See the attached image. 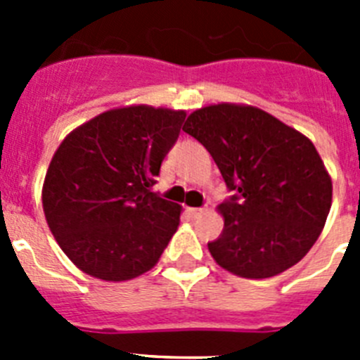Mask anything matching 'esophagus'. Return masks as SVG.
<instances>
[{
    "label": "esophagus",
    "mask_w": 360,
    "mask_h": 360,
    "mask_svg": "<svg viewBox=\"0 0 360 360\" xmlns=\"http://www.w3.org/2000/svg\"><path fill=\"white\" fill-rule=\"evenodd\" d=\"M203 209H195V207H187V214L191 216V218H198V216H202Z\"/></svg>",
    "instance_id": "1"
}]
</instances>
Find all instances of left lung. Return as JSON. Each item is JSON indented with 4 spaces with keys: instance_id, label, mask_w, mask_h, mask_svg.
<instances>
[{
    "instance_id": "left-lung-1",
    "label": "left lung",
    "mask_w": 360,
    "mask_h": 360,
    "mask_svg": "<svg viewBox=\"0 0 360 360\" xmlns=\"http://www.w3.org/2000/svg\"><path fill=\"white\" fill-rule=\"evenodd\" d=\"M184 131L211 153L232 195L209 252L241 278H272L303 259L332 205V180L307 136L252 106L191 113Z\"/></svg>"
}]
</instances>
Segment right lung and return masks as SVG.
<instances>
[{"mask_svg":"<svg viewBox=\"0 0 360 360\" xmlns=\"http://www.w3.org/2000/svg\"><path fill=\"white\" fill-rule=\"evenodd\" d=\"M186 111L111 110L70 133L53 155L43 209L63 252L82 272L126 281L148 272L180 224V205L153 193Z\"/></svg>","mask_w":360,"mask_h":360,"instance_id":"right-lung-1","label":"right lung"}]
</instances>
